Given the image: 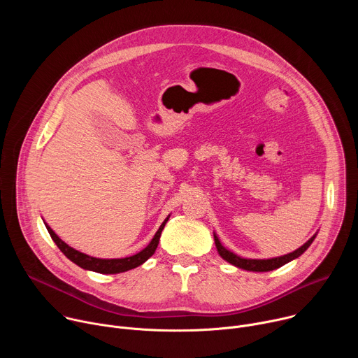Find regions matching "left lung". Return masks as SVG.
Instances as JSON below:
<instances>
[{"label":"left lung","instance_id":"1","mask_svg":"<svg viewBox=\"0 0 358 358\" xmlns=\"http://www.w3.org/2000/svg\"><path fill=\"white\" fill-rule=\"evenodd\" d=\"M316 235L312 236L308 242H306L303 246H300L299 249H296L294 252L292 253H287V255H283V257H279V258H272V259H245V258H241L238 257V255H235L234 252L228 250L225 246H222L221 241L218 239L217 234H214V239H215V245H217V249L220 252L221 257L228 261L229 264L241 268V269H245V271H252V272H268V271H273V269H278L280 266H283L285 264L299 258L300 255L308 249L312 242L315 241Z\"/></svg>","mask_w":358,"mask_h":358}]
</instances>
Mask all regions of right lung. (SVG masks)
Wrapping results in <instances>:
<instances>
[{"label":"right lung","mask_w":358,"mask_h":358,"mask_svg":"<svg viewBox=\"0 0 358 358\" xmlns=\"http://www.w3.org/2000/svg\"><path fill=\"white\" fill-rule=\"evenodd\" d=\"M169 221V218L162 224V227L159 228V231L156 232L155 238L151 239V242L143 249L140 250L138 253L136 255H131V257H127V258H119V259H100V258H93V257H89V255L83 253V252H79L73 248H71L68 243H65L55 232L54 229L50 228L49 225H46V229L50 235V238L54 239V242L57 243V246L62 250V253L65 255V257L68 259H71L73 264H76L78 266L83 268V269H87V271H93V272H97V273H108V275H113V273H120V272H126V271H130V269H134L140 265H143L152 253L156 252L157 249V245H159V241H160V236H162V232L164 229V225L166 222Z\"/></svg>","instance_id":"obj_1"}]
</instances>
